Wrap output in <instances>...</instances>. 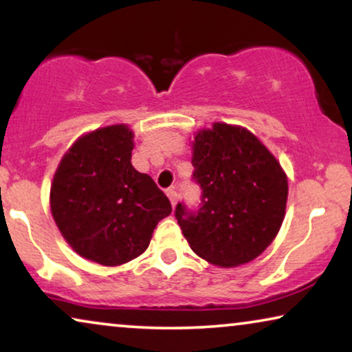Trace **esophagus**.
<instances>
[{
  "label": "esophagus",
  "mask_w": 352,
  "mask_h": 352,
  "mask_svg": "<svg viewBox=\"0 0 352 352\" xmlns=\"http://www.w3.org/2000/svg\"><path fill=\"white\" fill-rule=\"evenodd\" d=\"M166 195H168V199H170L171 205L176 206V204H177V192L175 189H168L166 190Z\"/></svg>",
  "instance_id": "esophagus-1"
}]
</instances>
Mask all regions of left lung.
<instances>
[{
    "label": "left lung",
    "mask_w": 352,
    "mask_h": 352,
    "mask_svg": "<svg viewBox=\"0 0 352 352\" xmlns=\"http://www.w3.org/2000/svg\"><path fill=\"white\" fill-rule=\"evenodd\" d=\"M192 142L200 208L176 206V219L195 254L221 267L258 258L280 230L288 181L267 147L237 124L216 122Z\"/></svg>",
    "instance_id": "left-lung-1"
}]
</instances>
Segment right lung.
I'll return each mask as SVG.
<instances>
[{"label":"right lung","mask_w":352,"mask_h":352,"mask_svg":"<svg viewBox=\"0 0 352 352\" xmlns=\"http://www.w3.org/2000/svg\"><path fill=\"white\" fill-rule=\"evenodd\" d=\"M134 134L110 124L72 144L52 177L50 205L62 237L80 256L120 266L146 252L168 197L131 165Z\"/></svg>","instance_id":"1"}]
</instances>
